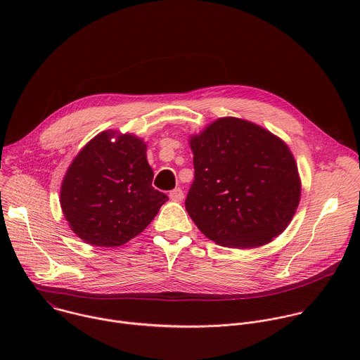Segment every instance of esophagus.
I'll return each mask as SVG.
<instances>
[{
	"label": "esophagus",
	"mask_w": 360,
	"mask_h": 360,
	"mask_svg": "<svg viewBox=\"0 0 360 360\" xmlns=\"http://www.w3.org/2000/svg\"><path fill=\"white\" fill-rule=\"evenodd\" d=\"M169 198L171 200H175V202H181L184 199V191L181 188H175L169 192Z\"/></svg>",
	"instance_id": "1"
}]
</instances>
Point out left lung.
I'll return each mask as SVG.
<instances>
[{"mask_svg": "<svg viewBox=\"0 0 360 360\" xmlns=\"http://www.w3.org/2000/svg\"><path fill=\"white\" fill-rule=\"evenodd\" d=\"M195 181L185 208L218 245L258 248L281 235L300 199L288 145L253 122L219 118L189 139Z\"/></svg>", "mask_w": 360, "mask_h": 360, "instance_id": "8db88e82", "label": "left lung"}]
</instances>
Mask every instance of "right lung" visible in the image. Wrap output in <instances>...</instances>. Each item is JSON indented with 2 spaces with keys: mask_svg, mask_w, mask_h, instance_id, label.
Wrapping results in <instances>:
<instances>
[{
  "mask_svg": "<svg viewBox=\"0 0 360 360\" xmlns=\"http://www.w3.org/2000/svg\"><path fill=\"white\" fill-rule=\"evenodd\" d=\"M152 179L141 138L114 131L98 134L79 150L61 185L60 202L70 228L95 246L127 243L168 200Z\"/></svg>",
  "mask_w": 360,
  "mask_h": 360,
  "instance_id": "right-lung-1",
  "label": "right lung"
}]
</instances>
